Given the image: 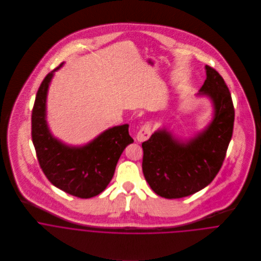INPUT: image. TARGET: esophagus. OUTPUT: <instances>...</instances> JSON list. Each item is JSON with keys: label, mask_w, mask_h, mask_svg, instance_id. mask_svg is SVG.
<instances>
[{"label": "esophagus", "mask_w": 261, "mask_h": 261, "mask_svg": "<svg viewBox=\"0 0 261 261\" xmlns=\"http://www.w3.org/2000/svg\"><path fill=\"white\" fill-rule=\"evenodd\" d=\"M150 135H151V124L150 123H146V124H144L140 128V130H139V133L137 135V140L140 143L145 142V141H147L149 139Z\"/></svg>", "instance_id": "34e87169"}]
</instances>
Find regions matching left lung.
<instances>
[{"label":"left lung","instance_id":"8db88e82","mask_svg":"<svg viewBox=\"0 0 261 261\" xmlns=\"http://www.w3.org/2000/svg\"><path fill=\"white\" fill-rule=\"evenodd\" d=\"M206 75L199 94L213 101L215 114L210 125L187 144L174 140L166 130H158L142 145L144 176L161 197L178 199L195 194L214 180L223 165L235 112L222 76L208 65Z\"/></svg>","mask_w":261,"mask_h":261}]
</instances>
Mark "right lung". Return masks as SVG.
<instances>
[{"label": "right lung", "instance_id": "right-lung-1", "mask_svg": "<svg viewBox=\"0 0 261 261\" xmlns=\"http://www.w3.org/2000/svg\"><path fill=\"white\" fill-rule=\"evenodd\" d=\"M61 66L46 75L38 89L32 110V141L46 178L60 190L87 199L110 184L120 154L134 140L128 124L106 130L82 148L67 147L52 137L45 119L46 96L53 73Z\"/></svg>", "mask_w": 261, "mask_h": 261}]
</instances>
